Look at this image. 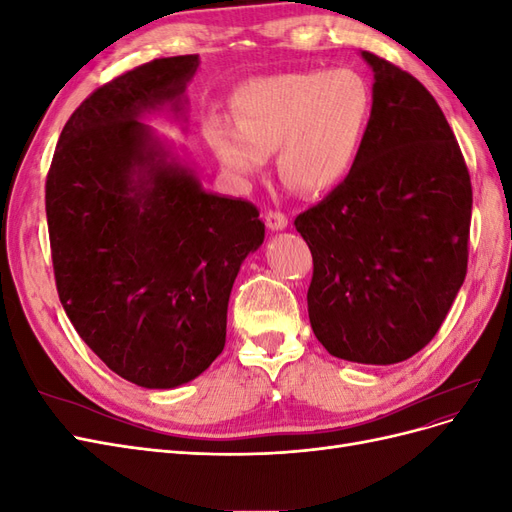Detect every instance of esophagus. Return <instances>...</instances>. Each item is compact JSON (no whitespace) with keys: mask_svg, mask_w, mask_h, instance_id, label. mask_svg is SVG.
I'll return each mask as SVG.
<instances>
[{"mask_svg":"<svg viewBox=\"0 0 512 512\" xmlns=\"http://www.w3.org/2000/svg\"><path fill=\"white\" fill-rule=\"evenodd\" d=\"M265 224L271 228V230H284L288 226V218L286 213L277 211V209H269L265 213Z\"/></svg>","mask_w":512,"mask_h":512,"instance_id":"1","label":"esophagus"}]
</instances>
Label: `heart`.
Listing matches in <instances>:
<instances>
[{
	"label": "heart",
	"instance_id": "heart-1",
	"mask_svg": "<svg viewBox=\"0 0 512 512\" xmlns=\"http://www.w3.org/2000/svg\"><path fill=\"white\" fill-rule=\"evenodd\" d=\"M371 91L352 70H309L247 83L235 119L207 123V141L232 173L254 177L280 149L282 179L294 190L322 194L354 170L371 123Z\"/></svg>",
	"mask_w": 512,
	"mask_h": 512
}]
</instances>
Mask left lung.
<instances>
[{"instance_id":"1","label":"left lung","mask_w":512,"mask_h":512,"mask_svg":"<svg viewBox=\"0 0 512 512\" xmlns=\"http://www.w3.org/2000/svg\"><path fill=\"white\" fill-rule=\"evenodd\" d=\"M374 111L350 177L294 226L314 260L307 312L337 359L391 365L423 350L468 271L472 183L421 81L374 53Z\"/></svg>"}]
</instances>
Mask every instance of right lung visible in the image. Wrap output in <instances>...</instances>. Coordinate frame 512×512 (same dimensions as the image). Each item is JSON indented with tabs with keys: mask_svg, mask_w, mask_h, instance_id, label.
<instances>
[{
	"mask_svg": "<svg viewBox=\"0 0 512 512\" xmlns=\"http://www.w3.org/2000/svg\"><path fill=\"white\" fill-rule=\"evenodd\" d=\"M198 55L123 72L70 115L46 175L59 301L106 367L173 389L218 359L232 284L265 239L247 200L209 194L138 115L179 100Z\"/></svg>",
	"mask_w": 512,
	"mask_h": 512,
	"instance_id": "right-lung-1",
	"label": "right lung"
}]
</instances>
